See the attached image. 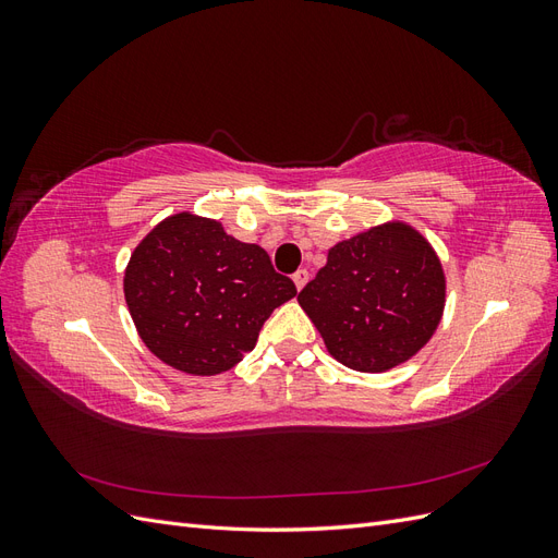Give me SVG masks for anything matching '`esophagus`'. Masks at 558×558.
I'll list each match as a JSON object with an SVG mask.
<instances>
[{
	"instance_id": "esophagus-1",
	"label": "esophagus",
	"mask_w": 558,
	"mask_h": 558,
	"mask_svg": "<svg viewBox=\"0 0 558 558\" xmlns=\"http://www.w3.org/2000/svg\"><path fill=\"white\" fill-rule=\"evenodd\" d=\"M307 279H310V272H307V269H298V272L293 275V281H295V289H298V291H302V286H305V283H307Z\"/></svg>"
}]
</instances>
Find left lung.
<instances>
[{
  "instance_id": "obj_1",
  "label": "left lung",
  "mask_w": 558,
  "mask_h": 558,
  "mask_svg": "<svg viewBox=\"0 0 558 558\" xmlns=\"http://www.w3.org/2000/svg\"><path fill=\"white\" fill-rule=\"evenodd\" d=\"M298 302L330 356L359 373H384L433 337L445 310V272L416 230L386 223L335 244Z\"/></svg>"
}]
</instances>
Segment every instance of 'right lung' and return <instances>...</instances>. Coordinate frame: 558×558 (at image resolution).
Segmentation results:
<instances>
[{
    "label": "right lung",
    "instance_id": "obj_1",
    "mask_svg": "<svg viewBox=\"0 0 558 558\" xmlns=\"http://www.w3.org/2000/svg\"><path fill=\"white\" fill-rule=\"evenodd\" d=\"M123 289L144 344L162 363L202 377L238 365L269 314L298 293L265 248L185 211L134 248Z\"/></svg>",
    "mask_w": 558,
    "mask_h": 558
}]
</instances>
